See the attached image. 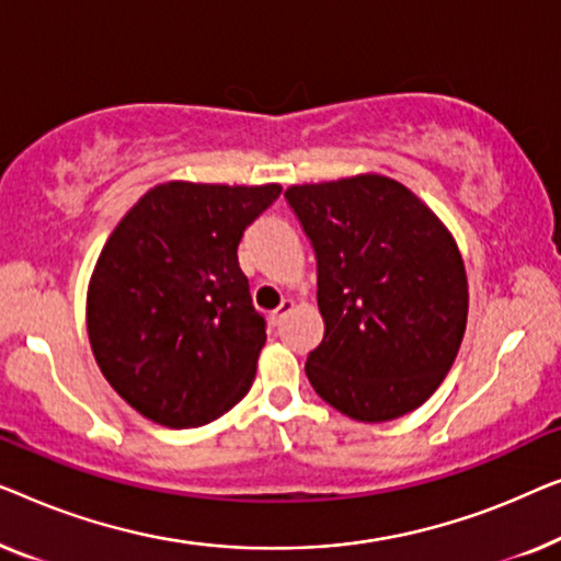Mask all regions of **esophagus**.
Returning <instances> with one entry per match:
<instances>
[{
  "label": "esophagus",
  "instance_id": "34e87169",
  "mask_svg": "<svg viewBox=\"0 0 561 561\" xmlns=\"http://www.w3.org/2000/svg\"><path fill=\"white\" fill-rule=\"evenodd\" d=\"M291 307H295V302H291V299H282V305L277 307V310L272 312V325L274 328H279L284 320H287V314L291 312Z\"/></svg>",
  "mask_w": 561,
  "mask_h": 561
}]
</instances>
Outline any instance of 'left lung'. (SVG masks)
Instances as JSON below:
<instances>
[{
  "label": "left lung",
  "mask_w": 561,
  "mask_h": 561,
  "mask_svg": "<svg viewBox=\"0 0 561 561\" xmlns=\"http://www.w3.org/2000/svg\"><path fill=\"white\" fill-rule=\"evenodd\" d=\"M318 262L325 335L305 363L320 399L389 422L435 393L468 322L457 243L412 191L358 175L284 193Z\"/></svg>",
  "instance_id": "obj_1"
}]
</instances>
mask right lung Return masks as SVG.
Instances as JSON below:
<instances>
[{"label": "right lung", "instance_id": "1", "mask_svg": "<svg viewBox=\"0 0 561 561\" xmlns=\"http://www.w3.org/2000/svg\"><path fill=\"white\" fill-rule=\"evenodd\" d=\"M279 185H157L126 213L89 287L101 374L162 427L218 420L251 389L266 320L239 266L247 228Z\"/></svg>", "mask_w": 561, "mask_h": 561}]
</instances>
